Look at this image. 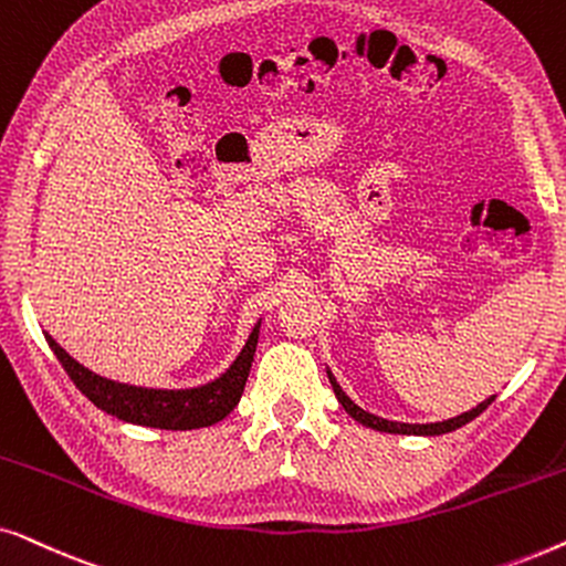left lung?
Here are the masks:
<instances>
[{
    "label": "left lung",
    "mask_w": 566,
    "mask_h": 566,
    "mask_svg": "<svg viewBox=\"0 0 566 566\" xmlns=\"http://www.w3.org/2000/svg\"><path fill=\"white\" fill-rule=\"evenodd\" d=\"M329 384L332 389H335L339 405L345 407L347 415H353L355 420L366 424V428H374V430H381V432H399V436H443V432H451V430H459L461 424H467L474 420V417H479L484 412L486 407L492 405L494 397H490L486 401H482V405H476L474 409H469V412H463L459 417H451V420H443V422H430V424H409V422H391V420H384V417H376L366 412V409H360L355 401L347 397V394L339 389V384L335 381V376L329 374Z\"/></svg>",
    "instance_id": "1"
}]
</instances>
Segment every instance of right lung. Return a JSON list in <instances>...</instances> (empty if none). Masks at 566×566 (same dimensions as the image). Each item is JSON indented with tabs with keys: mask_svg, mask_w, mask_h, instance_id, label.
I'll return each mask as SVG.
<instances>
[{
	"mask_svg": "<svg viewBox=\"0 0 566 566\" xmlns=\"http://www.w3.org/2000/svg\"><path fill=\"white\" fill-rule=\"evenodd\" d=\"M260 324H254L244 350L239 353V358L231 363V368L221 378H216V381L206 386H198V389L180 391L142 389V386L115 384L111 378H103L80 366L64 347H59L53 337L45 339H49L53 355H56L61 366H64L76 389H80L92 405L103 409V412L118 417L123 422L146 424V428L196 430L223 420V417L239 405L247 376H250L252 368Z\"/></svg>",
	"mask_w": 566,
	"mask_h": 566,
	"instance_id": "add662e5",
	"label": "right lung"
}]
</instances>
